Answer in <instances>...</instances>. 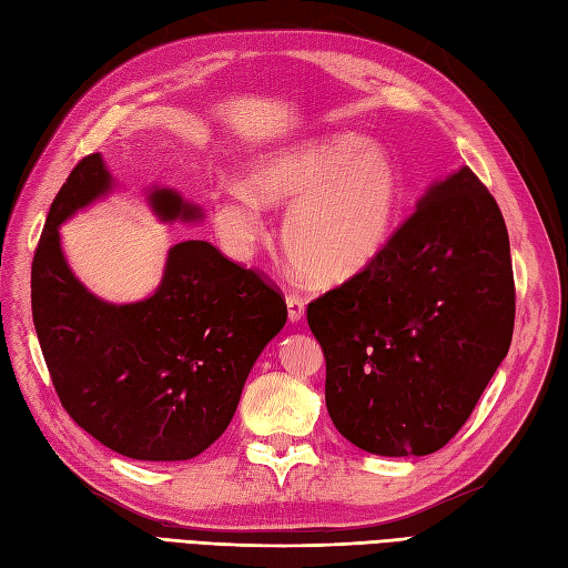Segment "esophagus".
<instances>
[{
  "label": "esophagus",
  "mask_w": 568,
  "mask_h": 568,
  "mask_svg": "<svg viewBox=\"0 0 568 568\" xmlns=\"http://www.w3.org/2000/svg\"><path fill=\"white\" fill-rule=\"evenodd\" d=\"M285 304H287V318H290V322H293V324L302 322L304 310H307V302H304L302 297H297L295 293H290L285 297Z\"/></svg>",
  "instance_id": "obj_1"
}]
</instances>
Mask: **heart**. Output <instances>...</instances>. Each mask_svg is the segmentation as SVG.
I'll return each mask as SVG.
<instances>
[{"mask_svg": "<svg viewBox=\"0 0 568 568\" xmlns=\"http://www.w3.org/2000/svg\"><path fill=\"white\" fill-rule=\"evenodd\" d=\"M266 206L290 203L283 250L302 278L343 285L372 271L394 244L405 189L396 160L353 132L297 141L258 158L246 184L213 196V227L230 252L244 254Z\"/></svg>", "mask_w": 568, "mask_h": 568, "instance_id": "b5f03b06", "label": "heart"}]
</instances>
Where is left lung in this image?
I'll use <instances>...</instances> for the list:
<instances>
[{
    "label": "left lung",
    "instance_id": "1",
    "mask_svg": "<svg viewBox=\"0 0 568 568\" xmlns=\"http://www.w3.org/2000/svg\"><path fill=\"white\" fill-rule=\"evenodd\" d=\"M372 271L310 302L333 425L376 456H427L470 417L514 336L511 246L470 168L427 186Z\"/></svg>",
    "mask_w": 568,
    "mask_h": 568
}]
</instances>
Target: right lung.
I'll return each mask as SVG.
<instances>
[{"mask_svg": "<svg viewBox=\"0 0 568 568\" xmlns=\"http://www.w3.org/2000/svg\"><path fill=\"white\" fill-rule=\"evenodd\" d=\"M112 189L103 155L93 153L52 201L31 271L40 351L64 410L100 444L134 460H189L227 429L287 307L258 273L203 240L170 246L145 300L95 297L71 273L60 227ZM145 199L163 223L203 221L174 189L153 186Z\"/></svg>", "mask_w": 568, "mask_h": 568, "instance_id": "1", "label": "right lung"}]
</instances>
